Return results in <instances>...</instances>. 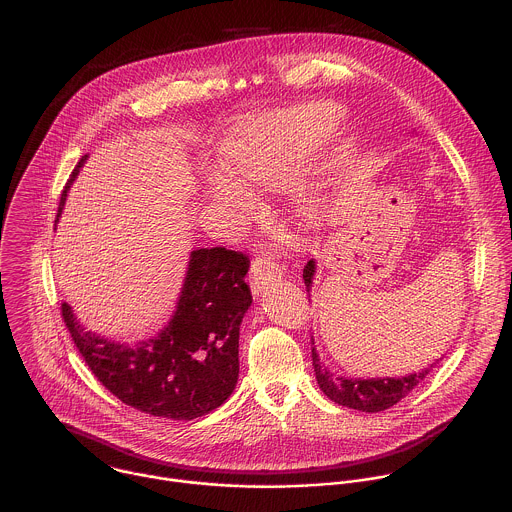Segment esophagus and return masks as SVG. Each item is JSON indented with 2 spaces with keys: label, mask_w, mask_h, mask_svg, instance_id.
I'll return each mask as SVG.
<instances>
[{
  "label": "esophagus",
  "mask_w": 512,
  "mask_h": 512,
  "mask_svg": "<svg viewBox=\"0 0 512 512\" xmlns=\"http://www.w3.org/2000/svg\"><path fill=\"white\" fill-rule=\"evenodd\" d=\"M282 276V266L270 256H258L250 266V286L254 292H262L264 286Z\"/></svg>",
  "instance_id": "1"
}]
</instances>
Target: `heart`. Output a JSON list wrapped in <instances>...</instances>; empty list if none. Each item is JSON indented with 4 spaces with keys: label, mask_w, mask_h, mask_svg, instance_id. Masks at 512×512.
Returning a JSON list of instances; mask_svg holds the SVG:
<instances>
[{
    "label": "heart",
    "mask_w": 512,
    "mask_h": 512,
    "mask_svg": "<svg viewBox=\"0 0 512 512\" xmlns=\"http://www.w3.org/2000/svg\"><path fill=\"white\" fill-rule=\"evenodd\" d=\"M339 122L341 110L327 102L258 120L242 138L224 149L222 167L228 175H213L209 193L232 207H250L252 199L236 178L264 187L278 185L299 159L333 134Z\"/></svg>",
    "instance_id": "heart-1"
}]
</instances>
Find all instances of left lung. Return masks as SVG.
Listing matches in <instances>:
<instances>
[{"instance_id": "left-lung-1", "label": "left lung", "mask_w": 512, "mask_h": 512, "mask_svg": "<svg viewBox=\"0 0 512 512\" xmlns=\"http://www.w3.org/2000/svg\"><path fill=\"white\" fill-rule=\"evenodd\" d=\"M315 274V262L309 260L307 266L303 268V282H305V292L309 293L311 282ZM313 345V339H311ZM311 361L315 368V378L323 394L333 400L339 406L361 410V412H382L402 398L410 394L436 365H430L428 368H422L420 372L400 376V378H345L335 372H331L327 366L321 365L315 349H311Z\"/></svg>"}]
</instances>
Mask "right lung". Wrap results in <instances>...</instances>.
<instances>
[{"instance_id":"obj_1","label":"right lung","mask_w":512,"mask_h":512,"mask_svg":"<svg viewBox=\"0 0 512 512\" xmlns=\"http://www.w3.org/2000/svg\"><path fill=\"white\" fill-rule=\"evenodd\" d=\"M84 159L61 193L57 219ZM248 268L246 254L224 246L193 250L173 319L142 343L84 331L69 303L61 315L84 363L118 400L149 416L195 420L224 404L236 386L240 323L252 303Z\"/></svg>"}]
</instances>
